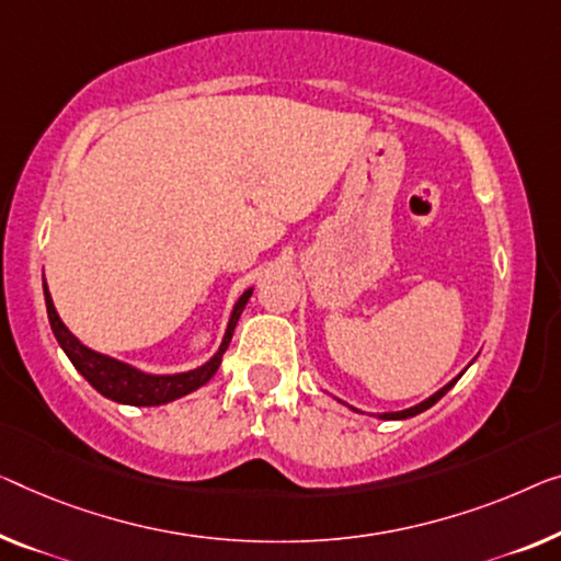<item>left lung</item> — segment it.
Returning <instances> with one entry per match:
<instances>
[{"instance_id":"obj_1","label":"left lung","mask_w":561,"mask_h":561,"mask_svg":"<svg viewBox=\"0 0 561 561\" xmlns=\"http://www.w3.org/2000/svg\"><path fill=\"white\" fill-rule=\"evenodd\" d=\"M458 378H461V375H458ZM458 378L456 380H450L448 382V386H443L438 392H433V396L428 398V400H423V403L421 405H413V408H408V411H400V413H382L380 417H386V421H403V417H413V415H417V413H423V411H428V408L431 405H436L438 403V400L443 398V396H446V392L450 390V388H454L456 386V382H458Z\"/></svg>"}]
</instances>
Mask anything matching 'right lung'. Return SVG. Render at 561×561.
Instances as JSON below:
<instances>
[{
  "mask_svg": "<svg viewBox=\"0 0 561 561\" xmlns=\"http://www.w3.org/2000/svg\"><path fill=\"white\" fill-rule=\"evenodd\" d=\"M249 297H252V289H247L244 295L239 297V302L233 305L229 328H227V334H224L219 353H216L206 365H201L191 373H179V375H148L82 345V342L65 328V322L60 320V314H57L53 297H49L47 284H45V305H47L49 328H53L57 342H60V347L65 350V355L70 357L75 370H78L82 378H85L90 386L100 392V396L125 405H163V403H171L175 398L186 396L191 390L206 386V382L214 378V373L219 370L221 357L227 353L233 328H237Z\"/></svg>",
  "mask_w": 561,
  "mask_h": 561,
  "instance_id": "obj_1",
  "label": "right lung"
}]
</instances>
